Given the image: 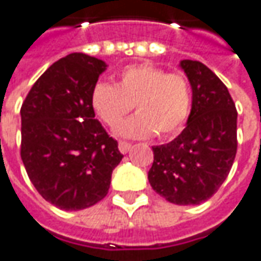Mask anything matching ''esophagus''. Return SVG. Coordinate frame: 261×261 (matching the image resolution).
Masks as SVG:
<instances>
[{
	"label": "esophagus",
	"instance_id": "1",
	"mask_svg": "<svg viewBox=\"0 0 261 261\" xmlns=\"http://www.w3.org/2000/svg\"><path fill=\"white\" fill-rule=\"evenodd\" d=\"M131 147H133L131 143H127V141H120V143H118V150L121 151L122 154H125L127 151H130Z\"/></svg>",
	"mask_w": 261,
	"mask_h": 261
}]
</instances>
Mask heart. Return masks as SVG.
<instances>
[{"label":"heart","mask_w":261,"mask_h":261,"mask_svg":"<svg viewBox=\"0 0 261 261\" xmlns=\"http://www.w3.org/2000/svg\"><path fill=\"white\" fill-rule=\"evenodd\" d=\"M91 103L108 127H115L136 105L139 114L115 128L122 137L143 139L156 133L160 139H169L184 130L189 120L192 88L184 73L140 63L122 69L117 85L96 82Z\"/></svg>","instance_id":"heart-1"}]
</instances>
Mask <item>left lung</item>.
<instances>
[{"label": "left lung", "mask_w": 261, "mask_h": 261, "mask_svg": "<svg viewBox=\"0 0 261 261\" xmlns=\"http://www.w3.org/2000/svg\"><path fill=\"white\" fill-rule=\"evenodd\" d=\"M180 66L192 86V111L173 141L154 146L153 191L177 205L210 199L227 179L237 153V110L227 86L198 60Z\"/></svg>", "instance_id": "left-lung-1"}]
</instances>
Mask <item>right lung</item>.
Instances as JSON below:
<instances>
[{"label":"right lung","mask_w":261,"mask_h":261,"mask_svg":"<svg viewBox=\"0 0 261 261\" xmlns=\"http://www.w3.org/2000/svg\"><path fill=\"white\" fill-rule=\"evenodd\" d=\"M105 68L99 59L70 53L34 82L21 105L25 172L37 192L60 210H84L103 199L122 159L91 103Z\"/></svg>","instance_id":"obj_1"}]
</instances>
